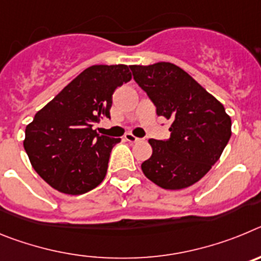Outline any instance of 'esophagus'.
Instances as JSON below:
<instances>
[{"instance_id": "1", "label": "esophagus", "mask_w": 261, "mask_h": 261, "mask_svg": "<svg viewBox=\"0 0 261 261\" xmlns=\"http://www.w3.org/2000/svg\"><path fill=\"white\" fill-rule=\"evenodd\" d=\"M124 138H125V141H128V142H138V141H141V138L136 137V136L132 135V133H126V135L124 136Z\"/></svg>"}]
</instances>
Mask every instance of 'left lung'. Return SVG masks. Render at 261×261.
I'll return each mask as SVG.
<instances>
[{
  "instance_id": "left-lung-1",
  "label": "left lung",
  "mask_w": 261,
  "mask_h": 261,
  "mask_svg": "<svg viewBox=\"0 0 261 261\" xmlns=\"http://www.w3.org/2000/svg\"><path fill=\"white\" fill-rule=\"evenodd\" d=\"M130 70L158 116L171 120L167 141L149 140L153 153L142 172L165 190L192 186L220 159L231 136V119L222 103L175 64L130 65Z\"/></svg>"
}]
</instances>
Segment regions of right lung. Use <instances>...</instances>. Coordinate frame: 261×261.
Returning <instances> with one entry per match:
<instances>
[{
    "instance_id": "obj_1",
    "label": "right lung",
    "mask_w": 261,
    "mask_h": 261,
    "mask_svg": "<svg viewBox=\"0 0 261 261\" xmlns=\"http://www.w3.org/2000/svg\"><path fill=\"white\" fill-rule=\"evenodd\" d=\"M130 80L123 64L90 66L36 112L23 146L34 170L52 188L82 195L102 183L111 150L121 138L98 135L93 125L110 117L112 94Z\"/></svg>"
}]
</instances>
